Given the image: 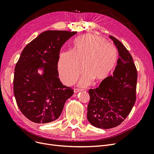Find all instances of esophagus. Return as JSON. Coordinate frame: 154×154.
<instances>
[{
	"label": "esophagus",
	"instance_id": "obj_1",
	"mask_svg": "<svg viewBox=\"0 0 154 154\" xmlns=\"http://www.w3.org/2000/svg\"><path fill=\"white\" fill-rule=\"evenodd\" d=\"M83 89H81V88H75L74 89V92H80V91H82Z\"/></svg>",
	"mask_w": 154,
	"mask_h": 154
}]
</instances>
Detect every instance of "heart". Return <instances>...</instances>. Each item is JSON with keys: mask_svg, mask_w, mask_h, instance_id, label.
Returning a JSON list of instances; mask_svg holds the SVG:
<instances>
[{"mask_svg": "<svg viewBox=\"0 0 154 154\" xmlns=\"http://www.w3.org/2000/svg\"><path fill=\"white\" fill-rule=\"evenodd\" d=\"M118 60V51L106 39L95 35H84L74 41L72 51L60 54L58 69L60 77L66 84L76 80L84 70L80 84L86 86L92 80L100 81L109 76Z\"/></svg>", "mask_w": 154, "mask_h": 154, "instance_id": "heart-1", "label": "heart"}]
</instances>
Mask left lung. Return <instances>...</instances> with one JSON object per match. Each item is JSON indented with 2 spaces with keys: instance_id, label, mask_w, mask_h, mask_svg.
<instances>
[{
  "instance_id": "1",
  "label": "left lung",
  "mask_w": 154,
  "mask_h": 154,
  "mask_svg": "<svg viewBox=\"0 0 154 154\" xmlns=\"http://www.w3.org/2000/svg\"><path fill=\"white\" fill-rule=\"evenodd\" d=\"M110 38L119 55L113 76L106 77L98 87L88 91L87 119L93 126L103 129L122 123L136 100L137 72L132 55L117 38L112 36Z\"/></svg>"
}]
</instances>
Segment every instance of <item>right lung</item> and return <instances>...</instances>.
<instances>
[{
	"label": "right lung",
	"instance_id": "obj_1",
	"mask_svg": "<svg viewBox=\"0 0 154 154\" xmlns=\"http://www.w3.org/2000/svg\"><path fill=\"white\" fill-rule=\"evenodd\" d=\"M76 32L44 31L22 51L15 67L13 92L21 112L32 122L48 123L57 119L73 94L72 88L60 80L58 62L62 45ZM42 67L44 73L40 75L37 72Z\"/></svg>",
	"mask_w": 154,
	"mask_h": 154
}]
</instances>
